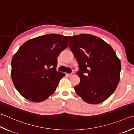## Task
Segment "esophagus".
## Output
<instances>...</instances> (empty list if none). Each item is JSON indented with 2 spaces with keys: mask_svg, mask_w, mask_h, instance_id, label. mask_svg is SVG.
Returning <instances> with one entry per match:
<instances>
[{
  "mask_svg": "<svg viewBox=\"0 0 134 134\" xmlns=\"http://www.w3.org/2000/svg\"><path fill=\"white\" fill-rule=\"evenodd\" d=\"M73 74H74V72H71V73H70V74H67V75L69 76V77H70V76H71V75H72Z\"/></svg>",
  "mask_w": 134,
  "mask_h": 134,
  "instance_id": "1",
  "label": "esophagus"
}]
</instances>
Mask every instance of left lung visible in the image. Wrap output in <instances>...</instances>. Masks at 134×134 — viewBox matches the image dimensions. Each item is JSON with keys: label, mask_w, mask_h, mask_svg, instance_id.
Returning a JSON list of instances; mask_svg holds the SVG:
<instances>
[{"label": "left lung", "mask_w": 134, "mask_h": 134, "mask_svg": "<svg viewBox=\"0 0 134 134\" xmlns=\"http://www.w3.org/2000/svg\"><path fill=\"white\" fill-rule=\"evenodd\" d=\"M69 48L77 59L80 82L74 90L83 100L98 104L110 96L119 84L121 63L111 47L91 34L69 36Z\"/></svg>", "instance_id": "8db88e82"}]
</instances>
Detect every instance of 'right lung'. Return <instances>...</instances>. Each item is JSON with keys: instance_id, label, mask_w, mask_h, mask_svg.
Segmentation results:
<instances>
[{"instance_id": "right-lung-1", "label": "right lung", "mask_w": 134, "mask_h": 134, "mask_svg": "<svg viewBox=\"0 0 134 134\" xmlns=\"http://www.w3.org/2000/svg\"><path fill=\"white\" fill-rule=\"evenodd\" d=\"M67 36L50 34L26 42L12 60V78L24 98L33 102L48 99L64 76L57 71V57L66 49Z\"/></svg>"}]
</instances>
